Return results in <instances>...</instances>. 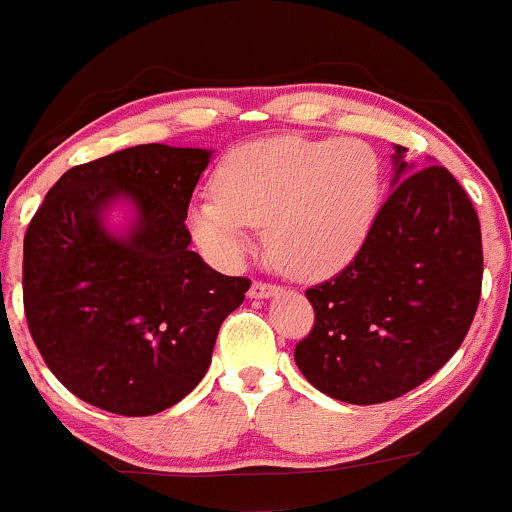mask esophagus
Returning a JSON list of instances; mask_svg holds the SVG:
<instances>
[{
    "instance_id": "34e87169",
    "label": "esophagus",
    "mask_w": 512,
    "mask_h": 512,
    "mask_svg": "<svg viewBox=\"0 0 512 512\" xmlns=\"http://www.w3.org/2000/svg\"><path fill=\"white\" fill-rule=\"evenodd\" d=\"M278 293L276 283H268V281H254L249 288L251 298H268V295Z\"/></svg>"
}]
</instances>
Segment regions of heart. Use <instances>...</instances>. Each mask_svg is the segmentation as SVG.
<instances>
[{
    "label": "heart",
    "mask_w": 512,
    "mask_h": 512,
    "mask_svg": "<svg viewBox=\"0 0 512 512\" xmlns=\"http://www.w3.org/2000/svg\"><path fill=\"white\" fill-rule=\"evenodd\" d=\"M382 199V162L345 138H271L236 147L221 162L217 194L189 207L199 249L236 261L251 226H266L268 251L298 276H328L370 236Z\"/></svg>",
    "instance_id": "b5f03b06"
}]
</instances>
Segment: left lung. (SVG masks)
Wrapping results in <instances>:
<instances>
[{"mask_svg": "<svg viewBox=\"0 0 512 512\" xmlns=\"http://www.w3.org/2000/svg\"><path fill=\"white\" fill-rule=\"evenodd\" d=\"M397 145V187L342 271L305 291L315 310L295 345L313 387L347 404L412 392L461 347L483 283L481 221L441 165L414 170Z\"/></svg>", "mask_w": 512, "mask_h": 512, "instance_id": "left-lung-1", "label": "left lung"}]
</instances>
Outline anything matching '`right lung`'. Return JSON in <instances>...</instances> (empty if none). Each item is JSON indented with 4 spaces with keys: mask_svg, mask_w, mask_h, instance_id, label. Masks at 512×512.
<instances>
[{
    "mask_svg": "<svg viewBox=\"0 0 512 512\" xmlns=\"http://www.w3.org/2000/svg\"><path fill=\"white\" fill-rule=\"evenodd\" d=\"M209 152L128 147L63 172L24 236V315L56 379L83 402L150 416L187 397L251 281L189 249L187 209ZM130 196L139 224L115 240L99 212Z\"/></svg>",
    "mask_w": 512,
    "mask_h": 512,
    "instance_id": "right-lung-1",
    "label": "right lung"
}]
</instances>
